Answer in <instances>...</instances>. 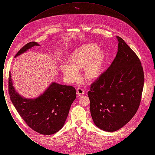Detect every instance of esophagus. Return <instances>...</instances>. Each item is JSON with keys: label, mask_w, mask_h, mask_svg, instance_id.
Listing matches in <instances>:
<instances>
[{"label": "esophagus", "mask_w": 155, "mask_h": 155, "mask_svg": "<svg viewBox=\"0 0 155 155\" xmlns=\"http://www.w3.org/2000/svg\"><path fill=\"white\" fill-rule=\"evenodd\" d=\"M84 91L82 89L80 88H78L77 89V94L78 96H81L82 95L84 94Z\"/></svg>", "instance_id": "1"}]
</instances>
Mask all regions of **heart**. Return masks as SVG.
<instances>
[{
    "label": "heart",
    "mask_w": 155,
    "mask_h": 155,
    "mask_svg": "<svg viewBox=\"0 0 155 155\" xmlns=\"http://www.w3.org/2000/svg\"><path fill=\"white\" fill-rule=\"evenodd\" d=\"M69 60L70 63H64L61 66V71L67 80L77 81L78 71L83 70L84 79L92 82L96 81L103 73L107 55L96 45H84L71 53Z\"/></svg>",
    "instance_id": "heart-1"
}]
</instances>
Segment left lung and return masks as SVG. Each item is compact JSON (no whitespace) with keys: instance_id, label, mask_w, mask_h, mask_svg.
Segmentation results:
<instances>
[{"instance_id":"1","label":"left lung","mask_w":155,"mask_h":155,"mask_svg":"<svg viewBox=\"0 0 155 155\" xmlns=\"http://www.w3.org/2000/svg\"><path fill=\"white\" fill-rule=\"evenodd\" d=\"M116 38L115 59L88 92L94 123L107 132L118 130L133 118L138 109L144 84L140 59L121 38Z\"/></svg>"}]
</instances>
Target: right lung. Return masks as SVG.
Returning a JSON list of instances; mask_svg holds the SVG:
<instances>
[{
    "label": "right lung",
    "mask_w": 155,
    "mask_h": 155,
    "mask_svg": "<svg viewBox=\"0 0 155 155\" xmlns=\"http://www.w3.org/2000/svg\"><path fill=\"white\" fill-rule=\"evenodd\" d=\"M37 42H31L24 46L15 58L27 52ZM8 92L10 99L20 116L27 125L37 133L52 135L64 126L71 104L76 98L73 87L52 82L39 96L25 98L15 89L9 73Z\"/></svg>",
    "instance_id": "1"
}]
</instances>
